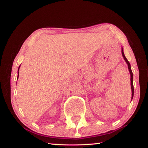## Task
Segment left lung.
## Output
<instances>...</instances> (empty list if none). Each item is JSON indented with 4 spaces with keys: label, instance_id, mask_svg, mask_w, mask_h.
Instances as JSON below:
<instances>
[{
    "label": "left lung",
    "instance_id": "obj_1",
    "mask_svg": "<svg viewBox=\"0 0 148 148\" xmlns=\"http://www.w3.org/2000/svg\"><path fill=\"white\" fill-rule=\"evenodd\" d=\"M122 56L123 57V58H124L125 61L126 62V63L127 64V66H128V69H129V71H130V76H131V78H130V80H131V88H132V99L133 98V96H134V85H133V73H132V70H131V66H130V64L129 61L127 60V58H125V55H124V53H123V48H122Z\"/></svg>",
    "mask_w": 148,
    "mask_h": 148
}]
</instances>
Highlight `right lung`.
Returning a JSON list of instances; mask_svg holds the SVG:
<instances>
[{
	"mask_svg": "<svg viewBox=\"0 0 148 148\" xmlns=\"http://www.w3.org/2000/svg\"><path fill=\"white\" fill-rule=\"evenodd\" d=\"M19 68H20V66H19ZM19 68H18V70H19ZM18 79V78H17Z\"/></svg>",
	"mask_w": 148,
	"mask_h": 148,
	"instance_id": "obj_1",
	"label": "right lung"
}]
</instances>
